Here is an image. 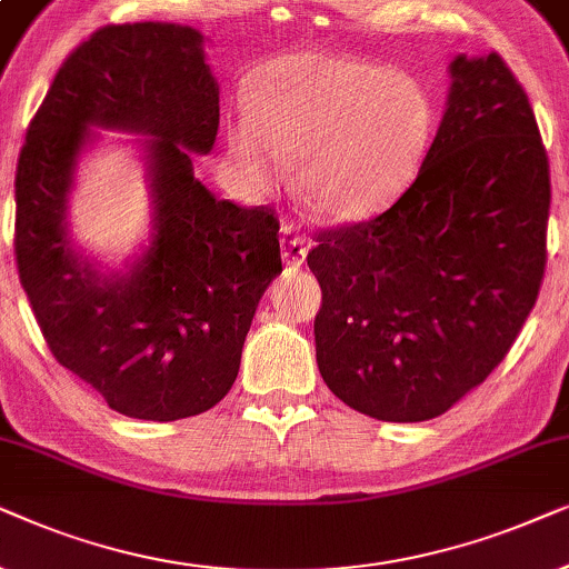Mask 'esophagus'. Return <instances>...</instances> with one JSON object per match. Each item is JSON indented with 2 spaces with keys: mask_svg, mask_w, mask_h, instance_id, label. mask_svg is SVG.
<instances>
[{
  "mask_svg": "<svg viewBox=\"0 0 569 569\" xmlns=\"http://www.w3.org/2000/svg\"><path fill=\"white\" fill-rule=\"evenodd\" d=\"M309 252V239L293 231V226H283L280 229V257L289 268H301Z\"/></svg>",
  "mask_w": 569,
  "mask_h": 569,
  "instance_id": "esophagus-1",
  "label": "esophagus"
}]
</instances>
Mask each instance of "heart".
Here are the masks:
<instances>
[{"label": "heart", "instance_id": "obj_1", "mask_svg": "<svg viewBox=\"0 0 569 569\" xmlns=\"http://www.w3.org/2000/svg\"><path fill=\"white\" fill-rule=\"evenodd\" d=\"M427 88L406 72L330 54L268 64L260 96H247L229 127L237 179L268 192L297 163V192L330 223H361L388 210L435 138Z\"/></svg>", "mask_w": 569, "mask_h": 569}]
</instances>
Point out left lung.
Masks as SVG:
<instances>
[{"label": "left lung", "instance_id": "1", "mask_svg": "<svg viewBox=\"0 0 569 569\" xmlns=\"http://www.w3.org/2000/svg\"><path fill=\"white\" fill-rule=\"evenodd\" d=\"M549 161L497 54L450 62L419 177L382 216L317 233V367L353 411L442 416L505 359L547 264Z\"/></svg>", "mask_w": 569, "mask_h": 569}]
</instances>
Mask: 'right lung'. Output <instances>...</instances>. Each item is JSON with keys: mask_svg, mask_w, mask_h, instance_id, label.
<instances>
[{"mask_svg": "<svg viewBox=\"0 0 569 569\" xmlns=\"http://www.w3.org/2000/svg\"><path fill=\"white\" fill-rule=\"evenodd\" d=\"M218 96L197 28L106 26L59 67L20 150L22 289L54 359L130 419L177 421L213 408L283 270L278 218L218 200L194 177L192 153L213 150ZM96 129L141 134L151 231L121 269H103L69 231L71 189Z\"/></svg>", "mask_w": 569, "mask_h": 569, "instance_id": "right-lung-1", "label": "right lung"}]
</instances>
